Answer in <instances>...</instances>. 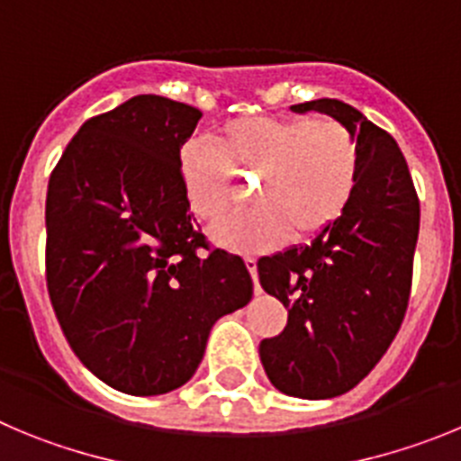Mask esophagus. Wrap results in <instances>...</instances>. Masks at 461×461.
<instances>
[{"instance_id": "1", "label": "esophagus", "mask_w": 461, "mask_h": 461, "mask_svg": "<svg viewBox=\"0 0 461 461\" xmlns=\"http://www.w3.org/2000/svg\"><path fill=\"white\" fill-rule=\"evenodd\" d=\"M246 267H248V271H250L252 282H255V292L259 294L261 287H259V282H257V259L255 257H246Z\"/></svg>"}]
</instances>
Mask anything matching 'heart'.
<instances>
[{"label":"heart","instance_id":"heart-1","mask_svg":"<svg viewBox=\"0 0 461 461\" xmlns=\"http://www.w3.org/2000/svg\"><path fill=\"white\" fill-rule=\"evenodd\" d=\"M234 172L257 174L259 206L215 227L227 250L259 255L292 231L310 239L347 211L360 179V144L335 119L243 117L225 123L215 147L181 149L179 172L188 209L206 222L221 221L236 197Z\"/></svg>","mask_w":461,"mask_h":461}]
</instances>
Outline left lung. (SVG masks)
I'll return each mask as SVG.
<instances>
[{
    "instance_id": "obj_1",
    "label": "left lung",
    "mask_w": 461,
    "mask_h": 461,
    "mask_svg": "<svg viewBox=\"0 0 461 461\" xmlns=\"http://www.w3.org/2000/svg\"><path fill=\"white\" fill-rule=\"evenodd\" d=\"M292 110L338 119L363 158L354 197L329 230L257 264L264 292L289 310L285 330L259 344L268 379L285 395L329 400L370 375L400 330L420 202L393 135L356 107L319 98Z\"/></svg>"
}]
</instances>
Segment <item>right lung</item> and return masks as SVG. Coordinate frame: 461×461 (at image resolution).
Here are the masks:
<instances>
[{"label":"right lung","instance_id":"right-lung-1","mask_svg":"<svg viewBox=\"0 0 461 461\" xmlns=\"http://www.w3.org/2000/svg\"><path fill=\"white\" fill-rule=\"evenodd\" d=\"M200 119L135 96L82 123L50 176V301L86 370L128 395L184 385L213 323L252 298L243 259L211 250L185 202L179 156Z\"/></svg>","mask_w":461,"mask_h":461}]
</instances>
